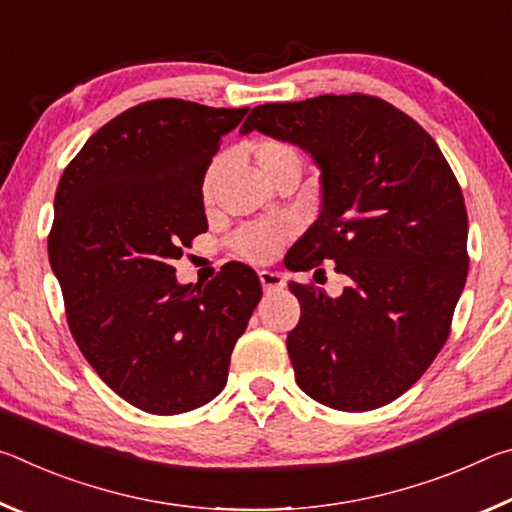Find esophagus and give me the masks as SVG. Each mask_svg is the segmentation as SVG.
Wrapping results in <instances>:
<instances>
[{
	"instance_id": "obj_1",
	"label": "esophagus",
	"mask_w": 512,
	"mask_h": 512,
	"mask_svg": "<svg viewBox=\"0 0 512 512\" xmlns=\"http://www.w3.org/2000/svg\"><path fill=\"white\" fill-rule=\"evenodd\" d=\"M259 282H262L264 291H280L287 287V277L277 271H259Z\"/></svg>"
}]
</instances>
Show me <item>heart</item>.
Here are the masks:
<instances>
[{
  "label": "heart",
  "mask_w": 512,
  "mask_h": 512,
  "mask_svg": "<svg viewBox=\"0 0 512 512\" xmlns=\"http://www.w3.org/2000/svg\"><path fill=\"white\" fill-rule=\"evenodd\" d=\"M250 155H253L255 167L262 173L264 180L273 178L277 171L287 167L300 169V155L296 153V149L280 140H259L250 146ZM216 180H219V160L212 162L203 173L201 194L205 203H210L214 198ZM293 230H296V225L289 219L246 225V228H241L237 235L232 237V248H235L241 257L250 259V262H266V259L280 253V248L284 246V241L293 235Z\"/></svg>",
  "instance_id": "heart-1"
}]
</instances>
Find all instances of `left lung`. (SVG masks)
Listing matches in <instances>:
<instances>
[{"label": "left lung", "instance_id": "8db88e82", "mask_svg": "<svg viewBox=\"0 0 512 512\" xmlns=\"http://www.w3.org/2000/svg\"><path fill=\"white\" fill-rule=\"evenodd\" d=\"M253 131L296 144L320 171V216L287 268L334 259L348 277L336 298L289 282L300 300L287 336L298 386L339 411L379 409L449 336L470 264L461 187L418 121L368 94L264 103L241 126Z\"/></svg>", "mask_w": 512, "mask_h": 512}]
</instances>
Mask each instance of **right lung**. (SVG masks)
I'll return each instance as SVG.
<instances>
[{
    "label": "right lung",
    "mask_w": 512,
    "mask_h": 512,
    "mask_svg": "<svg viewBox=\"0 0 512 512\" xmlns=\"http://www.w3.org/2000/svg\"><path fill=\"white\" fill-rule=\"evenodd\" d=\"M248 108L146 101L101 126L60 178L49 262L83 357L128 404L176 415L214 400L262 284L230 264L201 287L176 280L207 230L201 183Z\"/></svg>",
    "instance_id": "add662e5"
}]
</instances>
